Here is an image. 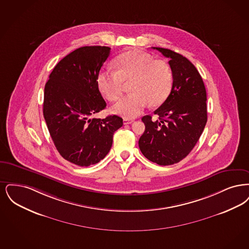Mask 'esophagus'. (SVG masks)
Here are the masks:
<instances>
[{"label": "esophagus", "mask_w": 249, "mask_h": 249, "mask_svg": "<svg viewBox=\"0 0 249 249\" xmlns=\"http://www.w3.org/2000/svg\"><path fill=\"white\" fill-rule=\"evenodd\" d=\"M133 123V120L124 119V124H130Z\"/></svg>", "instance_id": "34e87169"}]
</instances>
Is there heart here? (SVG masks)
Here are the masks:
<instances>
[{"label":"heart","instance_id":"obj_1","mask_svg":"<svg viewBox=\"0 0 249 249\" xmlns=\"http://www.w3.org/2000/svg\"><path fill=\"white\" fill-rule=\"evenodd\" d=\"M115 71H101L97 77L99 91L109 101H116L129 84L131 94L123 97L112 107V111L125 118H135L150 104L162 105L170 95L173 75L170 67L156 60L148 53L133 50L120 54L115 61Z\"/></svg>","mask_w":249,"mask_h":249}]
</instances>
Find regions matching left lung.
Masks as SVG:
<instances>
[{
  "mask_svg": "<svg viewBox=\"0 0 249 249\" xmlns=\"http://www.w3.org/2000/svg\"><path fill=\"white\" fill-rule=\"evenodd\" d=\"M152 48L170 59L173 86L166 100L154 111L159 118L142 117L145 131L139 146L148 160L170 165L191 152L204 131L207 121L206 87L188 58L169 49Z\"/></svg>",
  "mask_w": 249,
  "mask_h": 249,
  "instance_id": "obj_1",
  "label": "left lung"
}]
</instances>
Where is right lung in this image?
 Segmentation results:
<instances>
[{
	"label": "right lung",
	"mask_w": 249,
	"mask_h": 249,
	"mask_svg": "<svg viewBox=\"0 0 249 249\" xmlns=\"http://www.w3.org/2000/svg\"><path fill=\"white\" fill-rule=\"evenodd\" d=\"M108 46H83L54 68L44 87L43 117L60 155L79 166L97 163L108 154L113 134L123 125L117 115H93L106 108L97 77Z\"/></svg>",
	"instance_id": "1"
}]
</instances>
